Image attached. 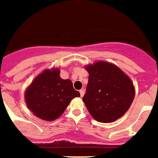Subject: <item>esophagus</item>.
<instances>
[{"label": "esophagus", "instance_id": "34e87169", "mask_svg": "<svg viewBox=\"0 0 158 158\" xmlns=\"http://www.w3.org/2000/svg\"><path fill=\"white\" fill-rule=\"evenodd\" d=\"M84 94H85V91H84V89H81V90H80V95H81V97H83Z\"/></svg>", "mask_w": 158, "mask_h": 158}]
</instances>
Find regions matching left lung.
Segmentation results:
<instances>
[{
	"mask_svg": "<svg viewBox=\"0 0 158 158\" xmlns=\"http://www.w3.org/2000/svg\"><path fill=\"white\" fill-rule=\"evenodd\" d=\"M88 84L82 101L92 117L100 123H112L125 114L135 97L128 76L114 64L97 61L86 66Z\"/></svg>",
	"mask_w": 158,
	"mask_h": 158,
	"instance_id": "left-lung-1",
	"label": "left lung"
}]
</instances>
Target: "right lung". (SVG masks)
Returning <instances> with one entry per match:
<instances>
[{"mask_svg":"<svg viewBox=\"0 0 158 158\" xmlns=\"http://www.w3.org/2000/svg\"><path fill=\"white\" fill-rule=\"evenodd\" d=\"M80 93L73 88L69 79H61L60 69H47L33 80L25 92L27 107L44 121L61 117L70 102Z\"/></svg>","mask_w":158,"mask_h":158,"instance_id":"1","label":"right lung"}]
</instances>
